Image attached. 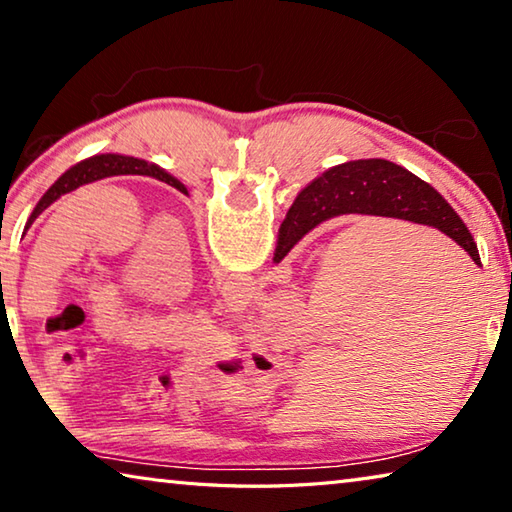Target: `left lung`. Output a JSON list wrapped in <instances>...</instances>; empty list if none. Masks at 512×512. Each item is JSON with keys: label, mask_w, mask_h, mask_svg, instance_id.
<instances>
[{"label": "left lung", "mask_w": 512, "mask_h": 512, "mask_svg": "<svg viewBox=\"0 0 512 512\" xmlns=\"http://www.w3.org/2000/svg\"><path fill=\"white\" fill-rule=\"evenodd\" d=\"M110 176H151L155 180H162V183L176 187L178 192L187 194L185 185L173 176H169V173L160 169L158 164L146 162V160H137V158H128V155H117V153L94 155V158L83 160L79 164H74L72 169H67L63 176H60L56 183L47 189L45 196H42L38 201L36 210L31 212L29 221H27V228H31V223L36 221L38 216L45 212L51 203L58 201L60 196L74 192L76 187L94 183V180H101V178H110Z\"/></svg>", "instance_id": "left-lung-1"}]
</instances>
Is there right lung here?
<instances>
[{
    "label": "right lung",
    "instance_id": "right-lung-1",
    "mask_svg": "<svg viewBox=\"0 0 512 512\" xmlns=\"http://www.w3.org/2000/svg\"><path fill=\"white\" fill-rule=\"evenodd\" d=\"M341 214L391 216L431 225L481 264L470 230L436 189L388 160H354L318 176L298 194L280 225L273 262L280 264L318 223Z\"/></svg>",
    "mask_w": 512,
    "mask_h": 512
}]
</instances>
